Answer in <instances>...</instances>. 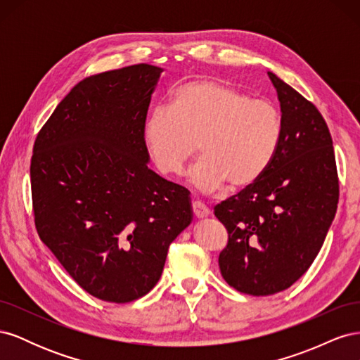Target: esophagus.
Listing matches in <instances>:
<instances>
[{"label": "esophagus", "instance_id": "esophagus-1", "mask_svg": "<svg viewBox=\"0 0 360 360\" xmlns=\"http://www.w3.org/2000/svg\"><path fill=\"white\" fill-rule=\"evenodd\" d=\"M192 212H193V216L197 217V219H204V217H207L210 214V210L207 209V207L200 202V201H193L192 202Z\"/></svg>", "mask_w": 360, "mask_h": 360}]
</instances>
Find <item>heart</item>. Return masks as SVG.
<instances>
[{"instance_id":"obj_1","label":"heart","mask_w":360,"mask_h":360,"mask_svg":"<svg viewBox=\"0 0 360 360\" xmlns=\"http://www.w3.org/2000/svg\"><path fill=\"white\" fill-rule=\"evenodd\" d=\"M284 132L275 105L214 79H195L172 93L168 106H156L144 124V143L153 165L165 177L180 176L195 150L201 159L189 181L201 192L224 184L240 191L255 184L274 162Z\"/></svg>"}]
</instances>
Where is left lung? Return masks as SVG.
<instances>
[{
    "mask_svg": "<svg viewBox=\"0 0 360 360\" xmlns=\"http://www.w3.org/2000/svg\"><path fill=\"white\" fill-rule=\"evenodd\" d=\"M267 75L284 122L279 150L255 184L214 207L228 231L221 274L228 285L250 296L287 290L309 269L340 200L332 136L323 115L275 73Z\"/></svg>",
    "mask_w": 360,
    "mask_h": 360,
    "instance_id": "8db88e82",
    "label": "left lung"
}]
</instances>
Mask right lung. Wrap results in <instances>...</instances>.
Wrapping results in <instances>:
<instances>
[{"label": "right lung", "mask_w": 360, "mask_h": 360, "mask_svg": "<svg viewBox=\"0 0 360 360\" xmlns=\"http://www.w3.org/2000/svg\"><path fill=\"white\" fill-rule=\"evenodd\" d=\"M162 72L135 64L82 79L32 148L40 240L76 284L105 302L146 296L169 245L192 222L188 191L147 167L144 124Z\"/></svg>", "instance_id": "obj_1"}]
</instances>
